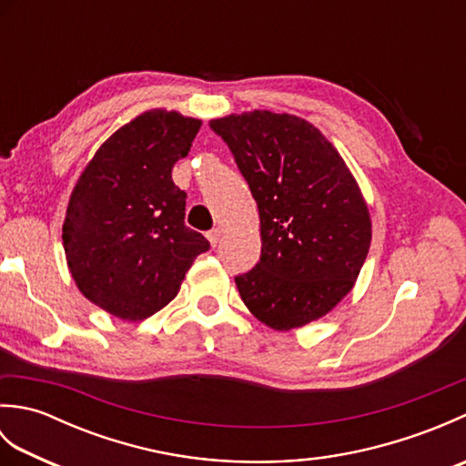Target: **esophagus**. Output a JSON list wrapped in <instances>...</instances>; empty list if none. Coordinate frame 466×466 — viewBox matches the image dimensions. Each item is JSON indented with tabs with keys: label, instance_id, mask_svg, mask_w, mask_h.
Masks as SVG:
<instances>
[{
	"label": "esophagus",
	"instance_id": "1",
	"mask_svg": "<svg viewBox=\"0 0 466 466\" xmlns=\"http://www.w3.org/2000/svg\"><path fill=\"white\" fill-rule=\"evenodd\" d=\"M220 236H222L220 228H214V230H210V232L206 234V238L210 240V244H212V246H216V244H218V240H220Z\"/></svg>",
	"mask_w": 466,
	"mask_h": 466
}]
</instances>
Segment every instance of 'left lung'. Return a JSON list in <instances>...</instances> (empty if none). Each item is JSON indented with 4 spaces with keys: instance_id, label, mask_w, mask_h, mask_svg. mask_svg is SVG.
Returning <instances> with one entry per match:
<instances>
[{
    "instance_id": "obj_1",
    "label": "left lung",
    "mask_w": 466,
    "mask_h": 466,
    "mask_svg": "<svg viewBox=\"0 0 466 466\" xmlns=\"http://www.w3.org/2000/svg\"><path fill=\"white\" fill-rule=\"evenodd\" d=\"M250 186L260 216V262L236 276L256 319L294 330L322 319L354 289L372 240L369 204L319 127L254 110L210 120Z\"/></svg>"
}]
</instances>
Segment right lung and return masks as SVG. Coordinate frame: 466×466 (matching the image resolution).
<instances>
[{
  "label": "right lung",
  "instance_id": "1",
  "mask_svg": "<svg viewBox=\"0 0 466 466\" xmlns=\"http://www.w3.org/2000/svg\"><path fill=\"white\" fill-rule=\"evenodd\" d=\"M202 120L152 107L97 147L69 196L62 240L87 300L127 322L176 299L196 256L210 248L184 224L186 194L172 167Z\"/></svg>",
  "mask_w": 466,
  "mask_h": 466
}]
</instances>
